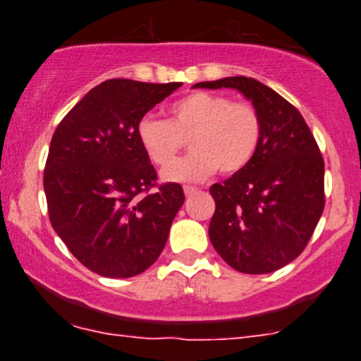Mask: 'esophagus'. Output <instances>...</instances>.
<instances>
[{
  "label": "esophagus",
  "mask_w": 361,
  "mask_h": 361,
  "mask_svg": "<svg viewBox=\"0 0 361 361\" xmlns=\"http://www.w3.org/2000/svg\"><path fill=\"white\" fill-rule=\"evenodd\" d=\"M197 192H199V189H197V187H192V185H185V187H184V194H185L187 197L194 195V194H197Z\"/></svg>",
  "instance_id": "1"
}]
</instances>
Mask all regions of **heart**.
<instances>
[{
  "instance_id": "obj_1",
  "label": "heart",
  "mask_w": 361,
  "mask_h": 361,
  "mask_svg": "<svg viewBox=\"0 0 361 361\" xmlns=\"http://www.w3.org/2000/svg\"><path fill=\"white\" fill-rule=\"evenodd\" d=\"M263 121L245 102L209 92H194L169 106V121L145 115L137 123V140L152 164L170 165L190 141L192 154L162 172L167 182H202L219 169L241 172L258 151Z\"/></svg>"
}]
</instances>
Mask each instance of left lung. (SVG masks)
I'll return each instance as SVG.
<instances>
[{"label":"left lung","instance_id":"8db88e82","mask_svg":"<svg viewBox=\"0 0 361 361\" xmlns=\"http://www.w3.org/2000/svg\"><path fill=\"white\" fill-rule=\"evenodd\" d=\"M192 88H233L258 110L263 135L253 161L210 187L212 245L246 274L283 268L302 253L324 212V159L307 123L288 100L255 78L225 77Z\"/></svg>","mask_w":361,"mask_h":361}]
</instances>
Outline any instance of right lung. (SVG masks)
<instances>
[{
	"label": "right lung",
	"mask_w": 361,
	"mask_h": 361,
	"mask_svg": "<svg viewBox=\"0 0 361 361\" xmlns=\"http://www.w3.org/2000/svg\"><path fill=\"white\" fill-rule=\"evenodd\" d=\"M179 87L111 78L92 88L54 133L44 171L49 220L93 273L131 278L164 250L185 197L174 182L144 194L157 177L137 123Z\"/></svg>",
	"instance_id": "1"
}]
</instances>
